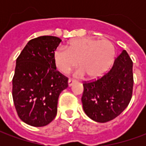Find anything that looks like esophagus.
Returning <instances> with one entry per match:
<instances>
[{
	"instance_id": "esophagus-1",
	"label": "esophagus",
	"mask_w": 146,
	"mask_h": 146,
	"mask_svg": "<svg viewBox=\"0 0 146 146\" xmlns=\"http://www.w3.org/2000/svg\"><path fill=\"white\" fill-rule=\"evenodd\" d=\"M76 83V80H72V79H69L68 80V85L69 87H71V86H73V84H75Z\"/></svg>"
}]
</instances>
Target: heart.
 I'll return each instance as SVG.
<instances>
[{
	"instance_id": "obj_1",
	"label": "heart",
	"mask_w": 146,
	"mask_h": 146,
	"mask_svg": "<svg viewBox=\"0 0 146 146\" xmlns=\"http://www.w3.org/2000/svg\"><path fill=\"white\" fill-rule=\"evenodd\" d=\"M114 56L115 48L110 40L81 38L71 42L66 48H56L53 60L62 73L69 72L78 64L80 68L75 71V76L87 74L90 78H98L107 71Z\"/></svg>"
}]
</instances>
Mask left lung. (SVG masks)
Returning <instances> with one entry per match:
<instances>
[{"label":"left lung","mask_w":146,"mask_h":146,"mask_svg":"<svg viewBox=\"0 0 146 146\" xmlns=\"http://www.w3.org/2000/svg\"><path fill=\"white\" fill-rule=\"evenodd\" d=\"M133 62L123 50L112 68L101 78L84 83L83 109L89 118L106 123L119 116L128 106L133 90Z\"/></svg>","instance_id":"obj_1"}]
</instances>
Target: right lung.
<instances>
[{"mask_svg":"<svg viewBox=\"0 0 146 146\" xmlns=\"http://www.w3.org/2000/svg\"><path fill=\"white\" fill-rule=\"evenodd\" d=\"M61 41L53 36L32 39L16 59L12 97L19 118L30 126L44 127L54 119L59 95L68 87L53 60Z\"/></svg>","mask_w":146,"mask_h":146,"instance_id":"1","label":"right lung"}]
</instances>
